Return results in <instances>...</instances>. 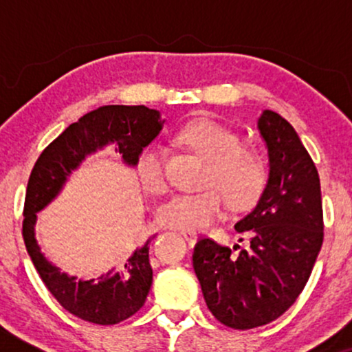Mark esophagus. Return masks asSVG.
I'll return each mask as SVG.
<instances>
[{
	"instance_id": "1",
	"label": "esophagus",
	"mask_w": 352,
	"mask_h": 352,
	"mask_svg": "<svg viewBox=\"0 0 352 352\" xmlns=\"http://www.w3.org/2000/svg\"><path fill=\"white\" fill-rule=\"evenodd\" d=\"M182 236H184L185 240H187L188 245H195L197 243V238H199V235H197L195 232H187V230H184V232H182Z\"/></svg>"
}]
</instances>
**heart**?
Here are the masks:
<instances>
[{
    "mask_svg": "<svg viewBox=\"0 0 352 352\" xmlns=\"http://www.w3.org/2000/svg\"><path fill=\"white\" fill-rule=\"evenodd\" d=\"M177 140L205 160L201 184L214 187L197 193H175L160 204L157 218L164 227L187 232L208 227L220 215L223 197L235 212H245L258 204L268 172L263 157L241 145L238 132L217 120L197 119L180 129ZM135 170L145 192L162 193L167 187L164 148L157 144L145 147L137 157Z\"/></svg>",
    "mask_w": 352,
    "mask_h": 352,
    "instance_id": "heart-1",
    "label": "heart"
}]
</instances>
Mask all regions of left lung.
<instances>
[{"label":"left lung","mask_w":352,"mask_h":352,"mask_svg":"<svg viewBox=\"0 0 352 352\" xmlns=\"http://www.w3.org/2000/svg\"><path fill=\"white\" fill-rule=\"evenodd\" d=\"M258 131L268 151V182L254 208L235 223L250 246L235 254L200 238L192 256L208 309L233 329L268 324L296 301L324 230L316 165L293 125L266 109Z\"/></svg>","instance_id":"1"}]
</instances>
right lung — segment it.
<instances>
[{"label":"right lung","mask_w":352,"mask_h":352,"mask_svg":"<svg viewBox=\"0 0 352 352\" xmlns=\"http://www.w3.org/2000/svg\"><path fill=\"white\" fill-rule=\"evenodd\" d=\"M165 120L159 111L145 106H102L71 124L44 148L28 180L24 200L23 236L31 261L46 288L64 309L94 324H117L144 306L152 286L148 263V236L119 268L99 278L71 276L60 272L41 252L36 240V221L41 212L59 197L67 180L107 145H116L122 164L135 167L137 157L162 131Z\"/></svg>","instance_id":"right-lung-1"}]
</instances>
